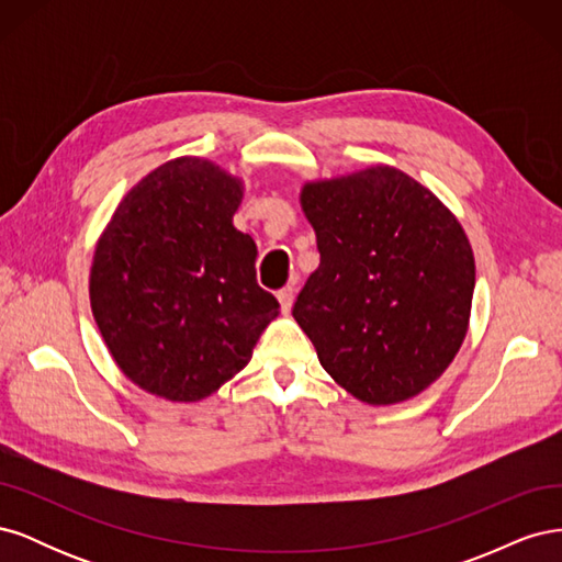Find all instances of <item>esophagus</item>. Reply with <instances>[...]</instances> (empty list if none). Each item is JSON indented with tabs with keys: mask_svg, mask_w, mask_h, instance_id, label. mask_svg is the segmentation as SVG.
I'll list each match as a JSON object with an SVG mask.
<instances>
[{
	"mask_svg": "<svg viewBox=\"0 0 562 562\" xmlns=\"http://www.w3.org/2000/svg\"><path fill=\"white\" fill-rule=\"evenodd\" d=\"M293 300H295L293 288H283V291L279 293V304H281V312H283V314H291Z\"/></svg>",
	"mask_w": 562,
	"mask_h": 562,
	"instance_id": "34e87169",
	"label": "esophagus"
}]
</instances>
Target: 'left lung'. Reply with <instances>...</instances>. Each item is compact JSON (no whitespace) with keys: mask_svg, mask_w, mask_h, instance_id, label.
<instances>
[{"mask_svg":"<svg viewBox=\"0 0 562 562\" xmlns=\"http://www.w3.org/2000/svg\"><path fill=\"white\" fill-rule=\"evenodd\" d=\"M321 265L293 307L323 370L353 398L422 394L462 347L475 262L454 213L394 166L302 184Z\"/></svg>","mask_w":562,"mask_h":562,"instance_id":"obj_1","label":"left lung"}]
</instances>
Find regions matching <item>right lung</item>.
I'll return each mask as SVG.
<instances>
[{"label": "right lung", "instance_id": "obj_1", "mask_svg": "<svg viewBox=\"0 0 562 562\" xmlns=\"http://www.w3.org/2000/svg\"><path fill=\"white\" fill-rule=\"evenodd\" d=\"M241 199L225 168L178 157L133 184L100 234L91 312L119 370L151 396L209 398L279 316L255 281L258 246L232 223Z\"/></svg>", "mask_w": 562, "mask_h": 562}]
</instances>
